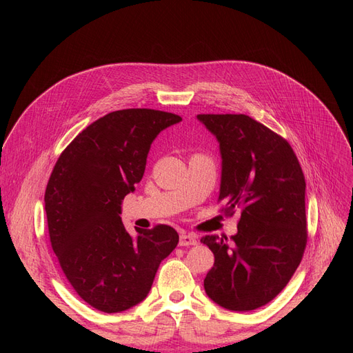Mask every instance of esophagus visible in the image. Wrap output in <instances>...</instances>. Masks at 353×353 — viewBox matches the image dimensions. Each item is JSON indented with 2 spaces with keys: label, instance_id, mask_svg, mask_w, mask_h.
I'll use <instances>...</instances> for the list:
<instances>
[{
  "label": "esophagus",
  "instance_id": "esophagus-1",
  "mask_svg": "<svg viewBox=\"0 0 353 353\" xmlns=\"http://www.w3.org/2000/svg\"><path fill=\"white\" fill-rule=\"evenodd\" d=\"M197 243V239L191 234H181L179 236V245H194Z\"/></svg>",
  "mask_w": 353,
  "mask_h": 353
}]
</instances>
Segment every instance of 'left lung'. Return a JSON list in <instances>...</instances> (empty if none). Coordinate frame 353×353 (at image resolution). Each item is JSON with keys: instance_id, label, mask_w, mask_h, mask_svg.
Returning <instances> with one entry per match:
<instances>
[{"instance_id": "left-lung-1", "label": "left lung", "mask_w": 353, "mask_h": 353, "mask_svg": "<svg viewBox=\"0 0 353 353\" xmlns=\"http://www.w3.org/2000/svg\"><path fill=\"white\" fill-rule=\"evenodd\" d=\"M219 141V201L234 215L237 234L205 236L215 254L206 294L230 311H253L290 281L307 241L305 175L285 138L248 114H197Z\"/></svg>"}]
</instances>
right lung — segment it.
Listing matches in <instances>:
<instances>
[{
    "mask_svg": "<svg viewBox=\"0 0 353 353\" xmlns=\"http://www.w3.org/2000/svg\"><path fill=\"white\" fill-rule=\"evenodd\" d=\"M179 121L153 109L112 112L74 137L52 169L44 197L51 248L73 290L101 312L144 301L160 262L179 241L163 223L132 239L119 216L153 140Z\"/></svg>",
    "mask_w": 353,
    "mask_h": 353,
    "instance_id": "add662e5",
    "label": "right lung"
}]
</instances>
